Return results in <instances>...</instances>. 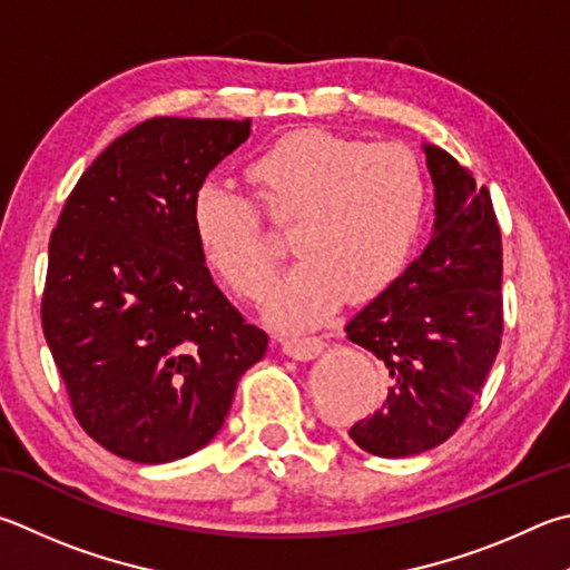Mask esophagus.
Wrapping results in <instances>:
<instances>
[{"label": "esophagus", "mask_w": 570, "mask_h": 570, "mask_svg": "<svg viewBox=\"0 0 570 570\" xmlns=\"http://www.w3.org/2000/svg\"><path fill=\"white\" fill-rule=\"evenodd\" d=\"M282 348L286 356L298 358V361H312L321 351H324V338L318 336H292L282 341Z\"/></svg>", "instance_id": "esophagus-1"}]
</instances>
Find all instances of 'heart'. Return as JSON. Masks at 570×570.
Listing matches in <instances>:
<instances>
[{"label": "heart", "instance_id": "b5f03b06", "mask_svg": "<svg viewBox=\"0 0 570 570\" xmlns=\"http://www.w3.org/2000/svg\"><path fill=\"white\" fill-rule=\"evenodd\" d=\"M256 202L274 222H292L302 258L274 288L268 318L284 328L324 321L341 298L379 294L406 262L426 206L416 157L399 144L292 131L246 169ZM191 226L206 262L234 294L258 302L276 254L252 196L219 179L194 194Z\"/></svg>", "mask_w": 570, "mask_h": 570}]
</instances>
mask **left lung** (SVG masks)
<instances>
[{"instance_id": "obj_1", "label": "left lung", "mask_w": 570, "mask_h": 570, "mask_svg": "<svg viewBox=\"0 0 570 570\" xmlns=\"http://www.w3.org/2000/svg\"><path fill=\"white\" fill-rule=\"evenodd\" d=\"M436 189L426 249L346 324L384 361L389 391L348 436L381 459L436 449L459 431L501 348L503 246L491 194L449 151L423 144Z\"/></svg>"}]
</instances>
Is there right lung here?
<instances>
[{"label": "right lung", "instance_id": "right-lung-1", "mask_svg": "<svg viewBox=\"0 0 570 570\" xmlns=\"http://www.w3.org/2000/svg\"><path fill=\"white\" fill-rule=\"evenodd\" d=\"M249 131L252 119L137 124L81 174L51 232L41 328L79 426L121 459L204 449L268 348L191 226L196 189Z\"/></svg>", "mask_w": 570, "mask_h": 570}]
</instances>
